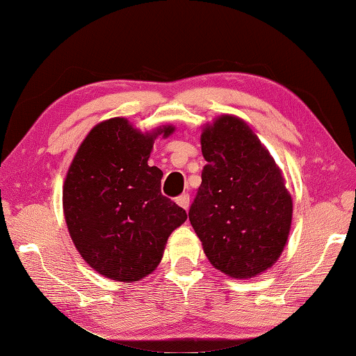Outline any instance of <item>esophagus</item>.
<instances>
[{"instance_id": "34e87169", "label": "esophagus", "mask_w": 356, "mask_h": 356, "mask_svg": "<svg viewBox=\"0 0 356 356\" xmlns=\"http://www.w3.org/2000/svg\"><path fill=\"white\" fill-rule=\"evenodd\" d=\"M189 194H181L179 197H177V203L183 209H189Z\"/></svg>"}]
</instances>
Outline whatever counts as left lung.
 <instances>
[{
    "instance_id": "1",
    "label": "left lung",
    "mask_w": 356,
    "mask_h": 356,
    "mask_svg": "<svg viewBox=\"0 0 356 356\" xmlns=\"http://www.w3.org/2000/svg\"><path fill=\"white\" fill-rule=\"evenodd\" d=\"M200 142L207 165L191 225L217 270L257 277L277 263L291 232L292 197L282 168L236 115L204 124Z\"/></svg>"
}]
</instances>
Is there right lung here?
<instances>
[{
    "label": "right lung",
    "mask_w": 356,
    "mask_h": 356,
    "mask_svg": "<svg viewBox=\"0 0 356 356\" xmlns=\"http://www.w3.org/2000/svg\"><path fill=\"white\" fill-rule=\"evenodd\" d=\"M172 124L148 133L127 118L95 124L81 142L68 167L62 207L74 247L93 270L131 283L159 266L168 236L188 214L161 194L162 172L148 158L158 136Z\"/></svg>",
    "instance_id": "add662e5"
}]
</instances>
